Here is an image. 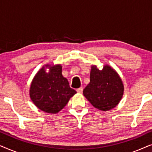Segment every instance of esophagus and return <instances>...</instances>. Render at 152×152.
I'll use <instances>...</instances> for the list:
<instances>
[{
    "mask_svg": "<svg viewBox=\"0 0 152 152\" xmlns=\"http://www.w3.org/2000/svg\"><path fill=\"white\" fill-rule=\"evenodd\" d=\"M77 92L78 93H82V92H83V88L82 87H80V88H77Z\"/></svg>",
    "mask_w": 152,
    "mask_h": 152,
    "instance_id": "obj_1",
    "label": "esophagus"
}]
</instances>
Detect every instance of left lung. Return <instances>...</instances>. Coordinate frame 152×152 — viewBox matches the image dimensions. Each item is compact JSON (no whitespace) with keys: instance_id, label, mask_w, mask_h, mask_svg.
<instances>
[{"instance_id":"1","label":"left lung","mask_w":152,"mask_h":152,"mask_svg":"<svg viewBox=\"0 0 152 152\" xmlns=\"http://www.w3.org/2000/svg\"><path fill=\"white\" fill-rule=\"evenodd\" d=\"M124 84L117 72L108 64L102 70L92 65L90 82L83 91L84 97L96 109L102 111L113 109L121 100Z\"/></svg>"}]
</instances>
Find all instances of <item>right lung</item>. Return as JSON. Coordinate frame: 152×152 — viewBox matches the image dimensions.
I'll use <instances>...</instances> for the list:
<instances>
[{"label": "right lung", "mask_w": 152, "mask_h": 152, "mask_svg": "<svg viewBox=\"0 0 152 152\" xmlns=\"http://www.w3.org/2000/svg\"><path fill=\"white\" fill-rule=\"evenodd\" d=\"M76 93L62 75L61 64H45L34 75L30 87L31 100L48 113H57Z\"/></svg>", "instance_id": "right-lung-1"}]
</instances>
